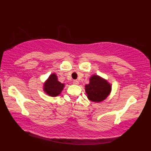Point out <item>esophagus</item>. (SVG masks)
<instances>
[{
	"mask_svg": "<svg viewBox=\"0 0 151 151\" xmlns=\"http://www.w3.org/2000/svg\"><path fill=\"white\" fill-rule=\"evenodd\" d=\"M73 83L74 84V85H78V84H79V81H78L77 79L73 80Z\"/></svg>",
	"mask_w": 151,
	"mask_h": 151,
	"instance_id": "esophagus-1",
	"label": "esophagus"
}]
</instances>
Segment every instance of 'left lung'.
I'll return each mask as SVG.
<instances>
[{"mask_svg": "<svg viewBox=\"0 0 151 151\" xmlns=\"http://www.w3.org/2000/svg\"><path fill=\"white\" fill-rule=\"evenodd\" d=\"M85 91L89 100L100 102L105 100L110 93L111 85L99 76H93L90 78L89 84L85 85Z\"/></svg>", "mask_w": 151, "mask_h": 151, "instance_id": "8db88e82", "label": "left lung"}]
</instances>
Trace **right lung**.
<instances>
[{
  "label": "right lung",
  "mask_w": 151,
  "mask_h": 151,
  "mask_svg": "<svg viewBox=\"0 0 151 151\" xmlns=\"http://www.w3.org/2000/svg\"><path fill=\"white\" fill-rule=\"evenodd\" d=\"M64 84L57 81L55 74H51L44 84V91L51 96H57L63 91Z\"/></svg>",
  "instance_id": "right-lung-1"
}]
</instances>
